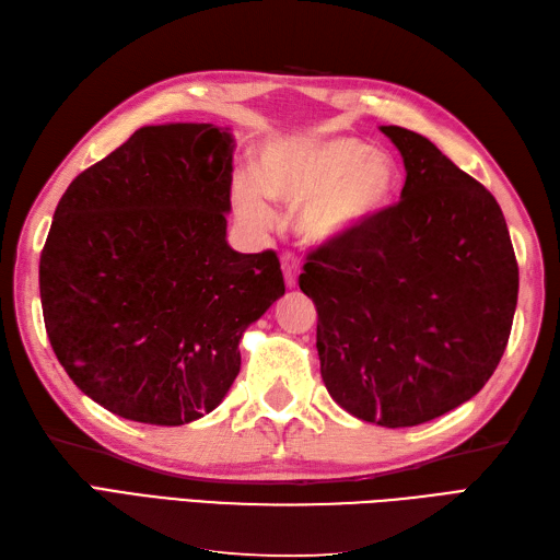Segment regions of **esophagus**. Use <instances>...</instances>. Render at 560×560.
I'll return each instance as SVG.
<instances>
[{
    "label": "esophagus",
    "mask_w": 560,
    "mask_h": 560,
    "mask_svg": "<svg viewBox=\"0 0 560 560\" xmlns=\"http://www.w3.org/2000/svg\"><path fill=\"white\" fill-rule=\"evenodd\" d=\"M298 271H301V267H298L295 255L285 253L283 255V277H285V285H289V289H295L298 285Z\"/></svg>",
    "instance_id": "esophagus-1"
}]
</instances>
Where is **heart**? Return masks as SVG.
Segmentation results:
<instances>
[{
  "mask_svg": "<svg viewBox=\"0 0 560 560\" xmlns=\"http://www.w3.org/2000/svg\"><path fill=\"white\" fill-rule=\"evenodd\" d=\"M394 172L382 154L355 138H305L269 148L262 180L238 176L233 205L255 224L271 219V198L301 205V231L310 241L339 238L386 202Z\"/></svg>",
  "mask_w": 560,
  "mask_h": 560,
  "instance_id": "1",
  "label": "heart"
}]
</instances>
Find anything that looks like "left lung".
<instances>
[{
    "mask_svg": "<svg viewBox=\"0 0 560 560\" xmlns=\"http://www.w3.org/2000/svg\"><path fill=\"white\" fill-rule=\"evenodd\" d=\"M406 164L400 200L307 253L327 392L355 418L415 427L470 400L497 370L517 259L493 195L424 136L382 126Z\"/></svg>",
    "mask_w": 560,
    "mask_h": 560,
    "instance_id": "left-lung-1",
    "label": "left lung"
}]
</instances>
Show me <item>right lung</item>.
Wrapping results in <instances>:
<instances>
[{
	"label": "right lung",
	"instance_id": "1",
	"mask_svg": "<svg viewBox=\"0 0 560 560\" xmlns=\"http://www.w3.org/2000/svg\"><path fill=\"white\" fill-rule=\"evenodd\" d=\"M231 162L224 128L145 126L57 205L45 329L73 384L119 418L178 427L214 410L245 327L285 291L275 250L229 248Z\"/></svg>",
	"mask_w": 560,
	"mask_h": 560
}]
</instances>
